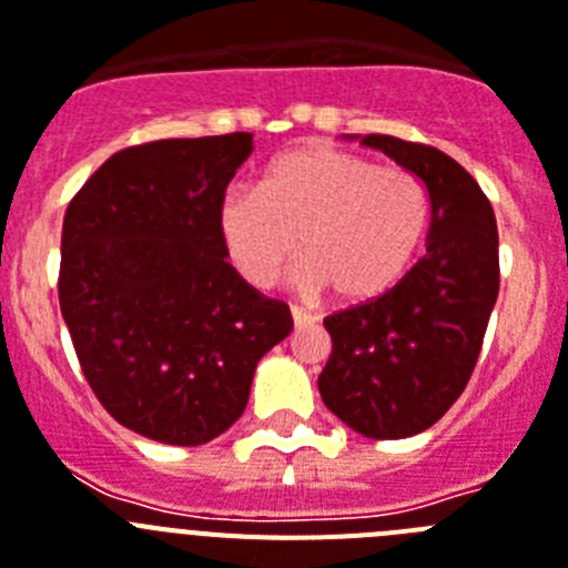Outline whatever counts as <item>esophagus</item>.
I'll list each match as a JSON object with an SVG mask.
<instances>
[{"mask_svg":"<svg viewBox=\"0 0 568 568\" xmlns=\"http://www.w3.org/2000/svg\"><path fill=\"white\" fill-rule=\"evenodd\" d=\"M291 320H294V328H305V325H314L312 314H305L303 308H297V305L291 308Z\"/></svg>","mask_w":568,"mask_h":568,"instance_id":"esophagus-1","label":"esophagus"}]
</instances>
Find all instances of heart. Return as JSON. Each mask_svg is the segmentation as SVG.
<instances>
[{"label":"heart","instance_id":"obj_1","mask_svg":"<svg viewBox=\"0 0 568 568\" xmlns=\"http://www.w3.org/2000/svg\"><path fill=\"white\" fill-rule=\"evenodd\" d=\"M428 191L400 165L339 148H300L271 162L256 191H231L216 229L231 265L271 288L297 251L305 294L372 303L400 283L428 231Z\"/></svg>","mask_w":568,"mask_h":568}]
</instances>
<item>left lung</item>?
<instances>
[{
  "mask_svg": "<svg viewBox=\"0 0 568 568\" xmlns=\"http://www.w3.org/2000/svg\"><path fill=\"white\" fill-rule=\"evenodd\" d=\"M420 176L426 254L388 294L325 317L320 397L363 437L400 440L440 420L466 388L500 291L491 202L460 162L397 136H359Z\"/></svg>",
  "mask_w": 568,
  "mask_h": 568,
  "instance_id": "obj_1",
  "label": "left lung"
}]
</instances>
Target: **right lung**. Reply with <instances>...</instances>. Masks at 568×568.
<instances>
[{
	"instance_id": "right-lung-1",
	"label": "right lung",
	"mask_w": 568,
	"mask_h": 568,
	"mask_svg": "<svg viewBox=\"0 0 568 568\" xmlns=\"http://www.w3.org/2000/svg\"><path fill=\"white\" fill-rule=\"evenodd\" d=\"M251 134L156 140L102 162L62 223L59 308L113 420L202 446L245 412L254 368L294 328L225 260L216 211Z\"/></svg>"
}]
</instances>
